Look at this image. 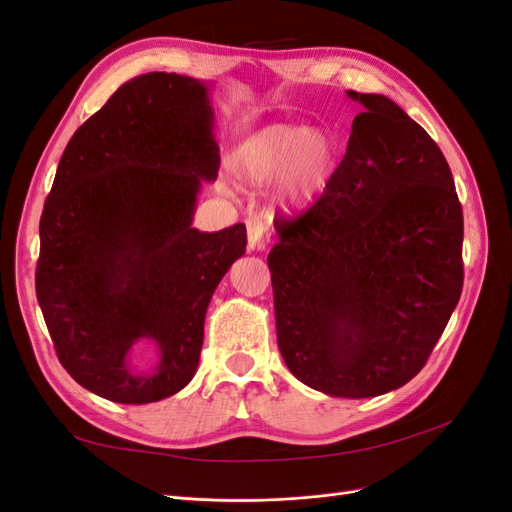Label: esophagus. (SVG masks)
Returning <instances> with one entry per match:
<instances>
[{
  "instance_id": "1",
  "label": "esophagus",
  "mask_w": 512,
  "mask_h": 512,
  "mask_svg": "<svg viewBox=\"0 0 512 512\" xmlns=\"http://www.w3.org/2000/svg\"><path fill=\"white\" fill-rule=\"evenodd\" d=\"M247 250L256 252L265 247L267 239H269V232H267V224L262 222V218L258 215H252V218H247Z\"/></svg>"
}]
</instances>
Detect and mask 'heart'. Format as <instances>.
Listing matches in <instances>:
<instances>
[{
    "label": "heart",
    "mask_w": 512,
    "mask_h": 512,
    "mask_svg": "<svg viewBox=\"0 0 512 512\" xmlns=\"http://www.w3.org/2000/svg\"><path fill=\"white\" fill-rule=\"evenodd\" d=\"M228 170L245 185L275 181V200L290 211L305 209L327 188L335 170L333 138L322 130L275 123L241 141L228 158Z\"/></svg>",
    "instance_id": "b5f03b06"
}]
</instances>
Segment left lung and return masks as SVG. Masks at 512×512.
<instances>
[{"instance_id":"1","label":"left lung","mask_w":512,"mask_h":512,"mask_svg":"<svg viewBox=\"0 0 512 512\" xmlns=\"http://www.w3.org/2000/svg\"><path fill=\"white\" fill-rule=\"evenodd\" d=\"M363 106L327 190L277 222L267 262L277 346L294 378L376 397L427 363L463 286V213L446 158L393 100Z\"/></svg>"}]
</instances>
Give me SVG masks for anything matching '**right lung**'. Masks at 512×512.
Segmentation results:
<instances>
[{
	"mask_svg": "<svg viewBox=\"0 0 512 512\" xmlns=\"http://www.w3.org/2000/svg\"><path fill=\"white\" fill-rule=\"evenodd\" d=\"M218 168L209 89L175 72L123 83L70 138L40 218L36 297L87 391L151 404L194 378L209 301L247 243L245 224L192 228ZM136 341L161 352L149 375L129 367Z\"/></svg>",
	"mask_w": 512,
	"mask_h": 512,
	"instance_id": "add662e5",
	"label": "right lung"
}]
</instances>
